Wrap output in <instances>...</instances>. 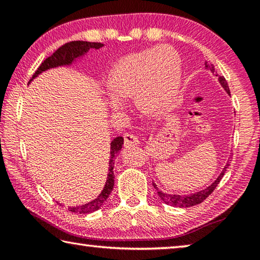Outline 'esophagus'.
Instances as JSON below:
<instances>
[{"instance_id":"esophagus-1","label":"esophagus","mask_w":260,"mask_h":260,"mask_svg":"<svg viewBox=\"0 0 260 260\" xmlns=\"http://www.w3.org/2000/svg\"><path fill=\"white\" fill-rule=\"evenodd\" d=\"M124 143L126 147H129L132 144H138L139 141H138V136L132 134V133H126L124 135Z\"/></svg>"}]
</instances>
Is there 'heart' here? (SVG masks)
Segmentation results:
<instances>
[{
  "mask_svg": "<svg viewBox=\"0 0 260 260\" xmlns=\"http://www.w3.org/2000/svg\"><path fill=\"white\" fill-rule=\"evenodd\" d=\"M181 72L179 54L167 46L121 57L108 78L112 95L110 105L117 110L121 107L120 101L135 98L136 105L144 114L160 116L177 99Z\"/></svg>",
  "mask_w": 260,
  "mask_h": 260,
  "instance_id": "1",
  "label": "heart"
}]
</instances>
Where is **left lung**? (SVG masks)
Wrapping results in <instances>:
<instances>
[{"label":"left lung","instance_id":"obj_1","mask_svg":"<svg viewBox=\"0 0 260 260\" xmlns=\"http://www.w3.org/2000/svg\"><path fill=\"white\" fill-rule=\"evenodd\" d=\"M205 68L211 70L212 72H215L217 73V71H215V68L214 65L211 63V61H208L205 60ZM217 76L219 77V81L220 83H221V86L225 88V90L227 91L228 94L231 95V91H230V87H228V83L226 81V79L219 76V74H217ZM230 166V162L228 164H226V166L223 167L222 172L221 174L219 175L218 179L215 180V181L211 184V186H209L206 189H203V190L201 191H197L195 193H191V195H186V196H180V195H169V193H165V192H161L159 189L157 188V186L155 183H152V186L155 187V189L158 192V195H159L160 199L165 202L166 204L169 205H172V206H179V208H189V206H193V205H197V204H201L202 202L205 201L208 197L211 195V193L213 192V190L215 189V187L218 186V183L220 182V180L222 179L223 174H225L227 167Z\"/></svg>","mask_w":260,"mask_h":260}]
</instances>
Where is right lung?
Instances as JSON below:
<instances>
[{
  "label": "right lung",
  "instance_id": "add662e5",
  "mask_svg": "<svg viewBox=\"0 0 260 260\" xmlns=\"http://www.w3.org/2000/svg\"><path fill=\"white\" fill-rule=\"evenodd\" d=\"M103 47V43L101 42H87V41H71L68 42L59 47L54 54L51 56L47 57V58L42 61L40 67L38 68L37 71L34 72L32 79H34L38 74H40L41 72L46 71L48 69L51 68H56V67H60V65H69L71 64L72 61L78 58V57L82 56L83 54L91 49H99V48ZM30 79V80H32ZM29 80V81H30ZM122 143H124V139L121 136H117L114 138L113 141L110 144V153H111V159L109 161V173H108V180L107 183H105V187L102 190V192L100 193V196L98 199H95L94 201L89 202V203L83 204L80 206H73V208H69V210L71 212L74 213H91L94 211L99 210L101 206L104 204V202L108 200V197L111 193L112 189H113V184H114V174H113V166H114V156L117 155L118 152L122 147Z\"/></svg>",
  "mask_w": 260,
  "mask_h": 260
}]
</instances>
